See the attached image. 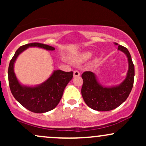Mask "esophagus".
<instances>
[{
    "mask_svg": "<svg viewBox=\"0 0 146 146\" xmlns=\"http://www.w3.org/2000/svg\"><path fill=\"white\" fill-rule=\"evenodd\" d=\"M80 75V73L78 71H73V77H78Z\"/></svg>",
    "mask_w": 146,
    "mask_h": 146,
    "instance_id": "1",
    "label": "esophagus"
}]
</instances>
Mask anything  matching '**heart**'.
Returning <instances> with one entry per match:
<instances>
[{
    "label": "heart",
    "instance_id": "1",
    "mask_svg": "<svg viewBox=\"0 0 146 146\" xmlns=\"http://www.w3.org/2000/svg\"><path fill=\"white\" fill-rule=\"evenodd\" d=\"M92 56V52L85 51L83 53H80L75 57L74 61L77 63H82L89 60Z\"/></svg>",
    "mask_w": 146,
    "mask_h": 146
}]
</instances>
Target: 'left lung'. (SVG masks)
I'll list each match as a JSON object with an SVG mask.
<instances>
[{"label":"left lung","mask_w":146,"mask_h":146,"mask_svg":"<svg viewBox=\"0 0 146 146\" xmlns=\"http://www.w3.org/2000/svg\"><path fill=\"white\" fill-rule=\"evenodd\" d=\"M115 45H118L114 42ZM118 51L126 56L128 62V70L125 78L121 83L111 86H104L98 81L94 73L86 71L82 75L83 85L82 95L88 107L98 111H108L115 109L123 104L129 96L133 86L135 78V66L128 50L119 45Z\"/></svg>","instance_id":"left-lung-1"}]
</instances>
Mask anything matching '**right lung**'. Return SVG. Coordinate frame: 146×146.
<instances>
[{
	"mask_svg": "<svg viewBox=\"0 0 146 146\" xmlns=\"http://www.w3.org/2000/svg\"><path fill=\"white\" fill-rule=\"evenodd\" d=\"M29 47L54 51L55 48L41 43H30L21 46L10 61L8 68L9 84L13 96L25 108L33 113H44L54 109L62 97L66 85L73 78V73L54 70L44 82L34 86L20 82L14 72V64L21 53Z\"/></svg>",
	"mask_w": 146,
	"mask_h": 146,
	"instance_id": "add662e5",
	"label": "right lung"
}]
</instances>
